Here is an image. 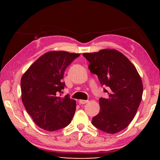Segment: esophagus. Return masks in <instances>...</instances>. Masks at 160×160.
I'll return each mask as SVG.
<instances>
[{"label": "esophagus", "mask_w": 160, "mask_h": 160, "mask_svg": "<svg viewBox=\"0 0 160 160\" xmlns=\"http://www.w3.org/2000/svg\"><path fill=\"white\" fill-rule=\"evenodd\" d=\"M89 102V100H84V99H80L79 100V103L81 104H85L86 103Z\"/></svg>", "instance_id": "1"}]
</instances>
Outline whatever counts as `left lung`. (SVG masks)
Returning a JSON list of instances; mask_svg holds the SVG:
<instances>
[{
	"mask_svg": "<svg viewBox=\"0 0 160 160\" xmlns=\"http://www.w3.org/2000/svg\"><path fill=\"white\" fill-rule=\"evenodd\" d=\"M90 62L89 69L98 77L108 98L99 99V113L92 123L100 131L110 134L126 128L135 117L142 96L141 78L129 59L112 48L98 52L84 53Z\"/></svg>",
	"mask_w": 160,
	"mask_h": 160,
	"instance_id": "left-lung-1",
	"label": "left lung"
}]
</instances>
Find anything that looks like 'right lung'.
Masks as SVG:
<instances>
[{
  "label": "right lung",
  "instance_id": "1",
  "mask_svg": "<svg viewBox=\"0 0 160 160\" xmlns=\"http://www.w3.org/2000/svg\"><path fill=\"white\" fill-rule=\"evenodd\" d=\"M80 53L51 51L43 54L21 78L22 101L37 125L54 131L71 122L76 102L66 95L58 96L64 88V71Z\"/></svg>",
  "mask_w": 160,
  "mask_h": 160
}]
</instances>
